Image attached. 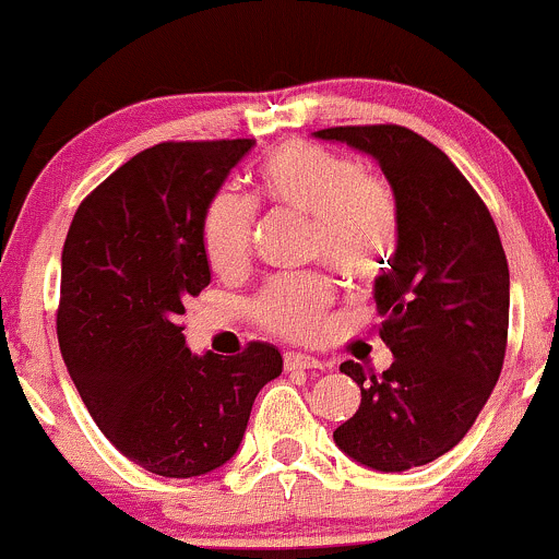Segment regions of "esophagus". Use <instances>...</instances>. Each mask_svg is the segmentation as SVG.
Returning <instances> with one entry per match:
<instances>
[{
	"label": "esophagus",
	"mask_w": 559,
	"mask_h": 559,
	"mask_svg": "<svg viewBox=\"0 0 559 559\" xmlns=\"http://www.w3.org/2000/svg\"><path fill=\"white\" fill-rule=\"evenodd\" d=\"M282 364H285L287 371H312V368H325V364H320V360L309 358V355H301V353H285Z\"/></svg>",
	"instance_id": "obj_1"
}]
</instances>
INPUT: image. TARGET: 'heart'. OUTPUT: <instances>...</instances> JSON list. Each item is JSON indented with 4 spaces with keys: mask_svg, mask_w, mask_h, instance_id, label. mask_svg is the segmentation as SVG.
I'll list each match as a JSON object with an SVG mask.
<instances>
[{
    "mask_svg": "<svg viewBox=\"0 0 559 559\" xmlns=\"http://www.w3.org/2000/svg\"><path fill=\"white\" fill-rule=\"evenodd\" d=\"M261 195L272 206L309 217L307 258L353 285L379 280L401 247L404 215L393 186L355 158L312 142H287L258 171ZM258 206L231 188L210 199L201 221V245L210 266L239 272L252 250ZM336 301L333 282L320 272L272 280L255 298L252 318L269 333L304 342L318 336Z\"/></svg>",
    "mask_w": 559,
    "mask_h": 559,
    "instance_id": "obj_1",
    "label": "heart"
}]
</instances>
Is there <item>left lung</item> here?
Segmentation results:
<instances>
[{"label":"left lung","mask_w":559,"mask_h":559,"mask_svg":"<svg viewBox=\"0 0 559 559\" xmlns=\"http://www.w3.org/2000/svg\"><path fill=\"white\" fill-rule=\"evenodd\" d=\"M314 136L377 158L404 215L399 255L373 285L393 366H338L360 406L333 430L373 471H406L450 452L500 377L509 338V263L490 210L433 142L395 123L333 126Z\"/></svg>","instance_id":"left-lung-1"}]
</instances>
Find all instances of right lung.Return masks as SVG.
Instances as JSON below:
<instances>
[{"label": "right lung", "instance_id": "obj_1", "mask_svg": "<svg viewBox=\"0 0 559 559\" xmlns=\"http://www.w3.org/2000/svg\"><path fill=\"white\" fill-rule=\"evenodd\" d=\"M255 140L160 142L78 206L61 252L56 333L80 399L112 447L169 479L221 468L255 395L282 373L272 344L191 355L180 314L210 285L201 221Z\"/></svg>", "mask_w": 559, "mask_h": 559}]
</instances>
